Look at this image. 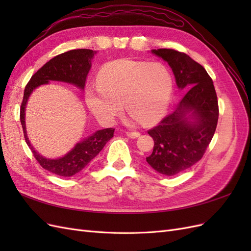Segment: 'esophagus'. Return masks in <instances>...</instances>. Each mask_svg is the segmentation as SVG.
I'll use <instances>...</instances> for the list:
<instances>
[{"label": "esophagus", "instance_id": "esophagus-1", "mask_svg": "<svg viewBox=\"0 0 251 251\" xmlns=\"http://www.w3.org/2000/svg\"><path fill=\"white\" fill-rule=\"evenodd\" d=\"M126 136L127 137L130 138H138L140 136V133L139 132H126Z\"/></svg>", "mask_w": 251, "mask_h": 251}]
</instances>
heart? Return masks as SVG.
<instances>
[{"label": "heart", "instance_id": "heart-1", "mask_svg": "<svg viewBox=\"0 0 251 251\" xmlns=\"http://www.w3.org/2000/svg\"><path fill=\"white\" fill-rule=\"evenodd\" d=\"M98 87L86 91V102L94 116L112 125L126 109L132 124L154 125L168 111L173 77L161 63L116 59L105 64L97 76Z\"/></svg>", "mask_w": 251, "mask_h": 251}]
</instances>
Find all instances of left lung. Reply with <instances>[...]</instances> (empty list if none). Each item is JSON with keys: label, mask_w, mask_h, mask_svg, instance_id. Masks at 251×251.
Segmentation results:
<instances>
[{"label": "left lung", "mask_w": 251, "mask_h": 251, "mask_svg": "<svg viewBox=\"0 0 251 251\" xmlns=\"http://www.w3.org/2000/svg\"><path fill=\"white\" fill-rule=\"evenodd\" d=\"M169 64L180 90L186 91L178 107L148 133L154 139L147 162L163 176H175L203 157L217 127L219 107L212 79L185 53L173 49L151 51Z\"/></svg>", "instance_id": "8db88e82"}]
</instances>
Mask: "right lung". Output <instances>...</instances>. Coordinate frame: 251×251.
<instances>
[{
	"mask_svg": "<svg viewBox=\"0 0 251 251\" xmlns=\"http://www.w3.org/2000/svg\"><path fill=\"white\" fill-rule=\"evenodd\" d=\"M96 51L90 49H75L62 53L50 59L41 69L32 75L24 91V98L21 105V124L26 143L31 150L34 158L42 168L62 177H71L79 173L94 159L114 135V128L108 127L96 131L87 138L75 144L74 148L63 157L46 158L37 151L29 141L26 131V107L30 95L42 85H47L51 80L63 81L85 89L88 73L92 67V59Z\"/></svg>",
	"mask_w": 251,
	"mask_h": 251,
	"instance_id": "1",
	"label": "right lung"
}]
</instances>
